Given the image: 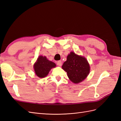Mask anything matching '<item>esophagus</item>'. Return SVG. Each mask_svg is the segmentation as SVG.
<instances>
[{
	"instance_id": "esophagus-1",
	"label": "esophagus",
	"mask_w": 121,
	"mask_h": 121,
	"mask_svg": "<svg viewBox=\"0 0 121 121\" xmlns=\"http://www.w3.org/2000/svg\"><path fill=\"white\" fill-rule=\"evenodd\" d=\"M57 65H58V66H61L62 65V63L60 60H58L57 61Z\"/></svg>"
}]
</instances>
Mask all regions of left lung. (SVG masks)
I'll list each match as a JSON object with an SVG mask.
<instances>
[{"mask_svg":"<svg viewBox=\"0 0 121 121\" xmlns=\"http://www.w3.org/2000/svg\"><path fill=\"white\" fill-rule=\"evenodd\" d=\"M62 68L67 72L69 78L74 83L82 82L88 75L90 65L86 58L71 52Z\"/></svg>","mask_w":121,"mask_h":121,"instance_id":"8db88e82","label":"left lung"}]
</instances>
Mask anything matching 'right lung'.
<instances>
[{"mask_svg":"<svg viewBox=\"0 0 121 121\" xmlns=\"http://www.w3.org/2000/svg\"><path fill=\"white\" fill-rule=\"evenodd\" d=\"M56 65L46 57L39 56L34 65V69L36 75L39 78H44L48 75L51 69L56 67Z\"/></svg>","mask_w":121,"mask_h":121,"instance_id":"right-lung-1","label":"right lung"}]
</instances>
